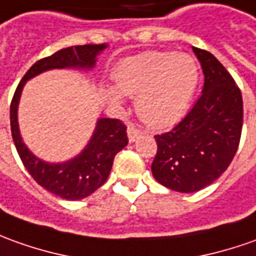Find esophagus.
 <instances>
[{
  "instance_id": "obj_1",
  "label": "esophagus",
  "mask_w": 256,
  "mask_h": 256,
  "mask_svg": "<svg viewBox=\"0 0 256 256\" xmlns=\"http://www.w3.org/2000/svg\"><path fill=\"white\" fill-rule=\"evenodd\" d=\"M142 136V132L138 130V128H136L134 126H128V142H134L138 137Z\"/></svg>"
}]
</instances>
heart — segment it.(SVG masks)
Returning a JSON list of instances; mask_svg holds the SVG:
<instances>
[{"label": "heart", "instance_id": "obj_1", "mask_svg": "<svg viewBox=\"0 0 256 256\" xmlns=\"http://www.w3.org/2000/svg\"><path fill=\"white\" fill-rule=\"evenodd\" d=\"M116 88L105 86L112 106L123 95L136 98V110L151 128H168L186 114L199 84V71L190 56L174 52H146L122 60L114 71Z\"/></svg>", "mask_w": 256, "mask_h": 256}]
</instances>
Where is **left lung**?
I'll list each match as a JSON object with an SVG mask.
<instances>
[{
    "instance_id": "left-lung-1",
    "label": "left lung",
    "mask_w": 256,
    "mask_h": 256,
    "mask_svg": "<svg viewBox=\"0 0 256 256\" xmlns=\"http://www.w3.org/2000/svg\"><path fill=\"white\" fill-rule=\"evenodd\" d=\"M204 85L190 112L171 132L156 136L152 176L175 192H198L223 174L236 156L242 130V96L230 72L212 53L192 48Z\"/></svg>"
}]
</instances>
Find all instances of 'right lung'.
<instances>
[{
	"label": "right lung",
	"mask_w": 256,
	"mask_h": 256,
	"mask_svg": "<svg viewBox=\"0 0 256 256\" xmlns=\"http://www.w3.org/2000/svg\"><path fill=\"white\" fill-rule=\"evenodd\" d=\"M106 48L108 44L105 43L71 46L42 58L28 70L12 98L11 132L19 157L42 188L66 200L84 199L105 184L112 170L114 156L128 146L126 128L118 119L98 118L91 138L77 156L62 162H48L34 156L22 138L18 122L19 100L29 80L50 70L92 71L98 56Z\"/></svg>",
	"instance_id": "1"
}]
</instances>
